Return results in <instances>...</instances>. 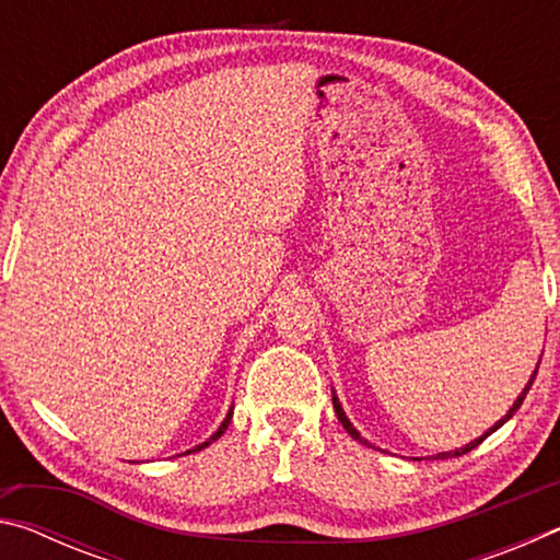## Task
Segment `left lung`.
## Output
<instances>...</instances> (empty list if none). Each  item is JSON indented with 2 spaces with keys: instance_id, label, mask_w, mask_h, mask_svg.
I'll return each mask as SVG.
<instances>
[{
  "instance_id": "obj_1",
  "label": "left lung",
  "mask_w": 560,
  "mask_h": 560,
  "mask_svg": "<svg viewBox=\"0 0 560 560\" xmlns=\"http://www.w3.org/2000/svg\"><path fill=\"white\" fill-rule=\"evenodd\" d=\"M536 373H538V365H536V371H534V375H530V381H528V385L524 387V393H521L518 397H516V402L514 405H511V410L504 415V417H501V420L494 424V428H491V430H487L485 434H481V438L479 440H474V442H469V444H464V447H459V450H454V452H440V454H432V459H450V457H462V454H467V452H471L474 447H479V444L481 442H485L487 438H489V434L491 432H497L499 428H501V424H504L506 420H509V417L511 415H514L516 410H518V407H521V402H524V397H526V393H528V387L530 385H534V381H536ZM334 410H336V415H338V420H340V424H343V428H346V432L350 434V438H353V440H358V442H363V444H371V442H368V440H363V438H360V432L353 428V424H350V420H348V417H346V412H343V407H340V402H338V397L334 395Z\"/></svg>"
}]
</instances>
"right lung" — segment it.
Segmentation results:
<instances>
[{"label":"right lung","instance_id":"add662e5","mask_svg":"<svg viewBox=\"0 0 560 560\" xmlns=\"http://www.w3.org/2000/svg\"><path fill=\"white\" fill-rule=\"evenodd\" d=\"M230 420H232V410H230V412H226V417H224V422L220 424V430H217V432L212 434V438H210V440H207V442H202V444H197V447H192V450H187V452H183V454H189V452H200V450H205V447H210V444H212L214 440H220V438H222V434H224V430H226V428H230Z\"/></svg>","mask_w":560,"mask_h":560}]
</instances>
